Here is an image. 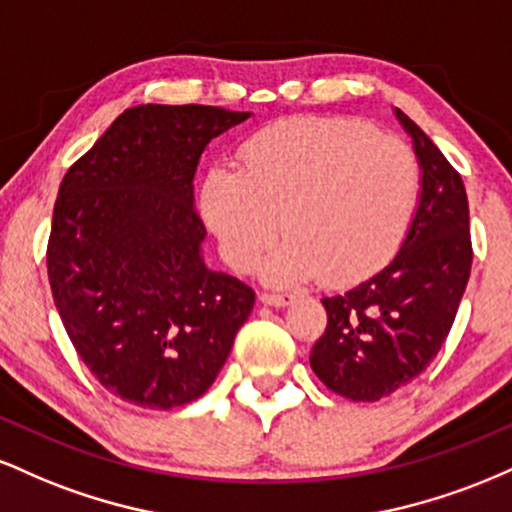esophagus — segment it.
Wrapping results in <instances>:
<instances>
[{"label":"esophagus","mask_w":512,"mask_h":512,"mask_svg":"<svg viewBox=\"0 0 512 512\" xmlns=\"http://www.w3.org/2000/svg\"><path fill=\"white\" fill-rule=\"evenodd\" d=\"M260 301L264 305H274V308H284V305H291L293 301H296V296H293V293L264 291V293H260Z\"/></svg>","instance_id":"obj_1"}]
</instances>
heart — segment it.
I'll use <instances>...</instances> for the list:
<instances>
[{"label": "heart", "mask_w": 512, "mask_h": 512, "mask_svg": "<svg viewBox=\"0 0 512 512\" xmlns=\"http://www.w3.org/2000/svg\"><path fill=\"white\" fill-rule=\"evenodd\" d=\"M240 156L243 170L211 168L202 187L204 216L240 272L272 248L281 216L289 240L264 267L274 284L320 274L351 286L402 248L421 197V163L402 139L349 117H291Z\"/></svg>", "instance_id": "1"}]
</instances>
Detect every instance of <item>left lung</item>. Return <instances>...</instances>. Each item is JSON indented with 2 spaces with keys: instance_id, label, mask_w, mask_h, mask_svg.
Masks as SVG:
<instances>
[{
  "instance_id": "1",
  "label": "left lung",
  "mask_w": 512,
  "mask_h": 512,
  "mask_svg": "<svg viewBox=\"0 0 512 512\" xmlns=\"http://www.w3.org/2000/svg\"><path fill=\"white\" fill-rule=\"evenodd\" d=\"M395 113L424 170L419 207L383 272L322 298L327 327L310 351L317 378L351 402H378L424 373L455 322L474 257L462 175L424 129Z\"/></svg>"
}]
</instances>
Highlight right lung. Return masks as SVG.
I'll return each instance as SVG.
<instances>
[{
    "mask_svg": "<svg viewBox=\"0 0 512 512\" xmlns=\"http://www.w3.org/2000/svg\"><path fill=\"white\" fill-rule=\"evenodd\" d=\"M214 105H137L64 173L48 279L76 354L144 409L195 402L216 380L255 291L211 272L195 209L204 149L248 120Z\"/></svg>",
    "mask_w": 512,
    "mask_h": 512,
    "instance_id": "obj_1",
    "label": "right lung"
}]
</instances>
